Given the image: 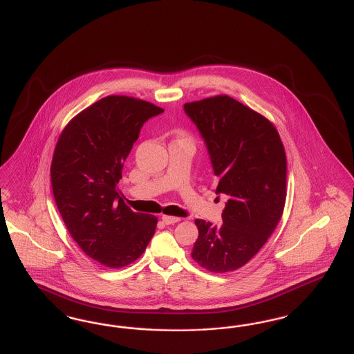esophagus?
<instances>
[{
	"label": "esophagus",
	"instance_id": "34e87169",
	"mask_svg": "<svg viewBox=\"0 0 354 354\" xmlns=\"http://www.w3.org/2000/svg\"><path fill=\"white\" fill-rule=\"evenodd\" d=\"M162 221H163V223H166V225H174V223L179 222L180 218H179V217H172V216H162Z\"/></svg>",
	"mask_w": 354,
	"mask_h": 354
}]
</instances>
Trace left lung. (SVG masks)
<instances>
[{
  "mask_svg": "<svg viewBox=\"0 0 354 354\" xmlns=\"http://www.w3.org/2000/svg\"><path fill=\"white\" fill-rule=\"evenodd\" d=\"M204 138L217 195L227 197L222 225L196 220L192 257L216 273L243 267L268 241L286 200V154L274 125L227 97L184 104Z\"/></svg>",
  "mask_w": 354,
  "mask_h": 354,
  "instance_id": "obj_1",
  "label": "left lung"
}]
</instances>
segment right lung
I'll use <instances>...</instances> for the list:
<instances>
[{"label": "right lung", "instance_id": "1", "mask_svg": "<svg viewBox=\"0 0 354 354\" xmlns=\"http://www.w3.org/2000/svg\"><path fill=\"white\" fill-rule=\"evenodd\" d=\"M162 112L136 97H103L74 116L55 147L50 183L57 209L74 242L104 267L133 263L156 232L157 217L127 207L118 183L144 122Z\"/></svg>", "mask_w": 354, "mask_h": 354}]
</instances>
